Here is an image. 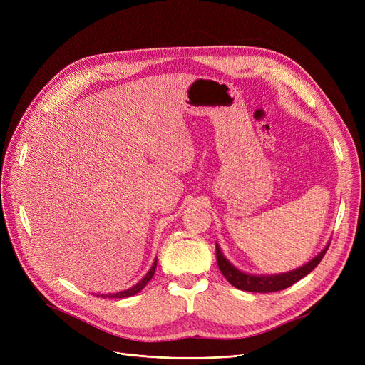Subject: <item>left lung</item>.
I'll list each match as a JSON object with an SVG mask.
<instances>
[{
    "mask_svg": "<svg viewBox=\"0 0 365 365\" xmlns=\"http://www.w3.org/2000/svg\"><path fill=\"white\" fill-rule=\"evenodd\" d=\"M329 245L318 254L317 257H314L311 262L303 264L302 268L294 269L291 272L286 274H277V275H251L239 271L235 268L225 257L224 254L220 252L219 247L216 245V260H217V267L222 272L224 277L235 286L237 289L242 291H248V292H275V291H282L289 288L294 283H297L300 279H303L304 275H307L317 264L322 262L324 257V254L327 251Z\"/></svg>",
    "mask_w": 365,
    "mask_h": 365,
    "instance_id": "obj_1",
    "label": "left lung"
}]
</instances>
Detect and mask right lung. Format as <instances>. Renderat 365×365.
Returning <instances> with one entry per match:
<instances>
[{
	"label": "right lung",
	"mask_w": 365,
	"mask_h": 365,
	"mask_svg": "<svg viewBox=\"0 0 365 365\" xmlns=\"http://www.w3.org/2000/svg\"><path fill=\"white\" fill-rule=\"evenodd\" d=\"M155 268H157V259H155V262H153V264H152V268L149 269V272L145 275V279L140 280L135 286H132L130 289L121 291V292H117V294H108V295H103V294H102L101 297H108V298H126V297H132V295L138 294V292L149 283V280L153 277V272H155Z\"/></svg>",
	"instance_id": "right-lung-1"
}]
</instances>
